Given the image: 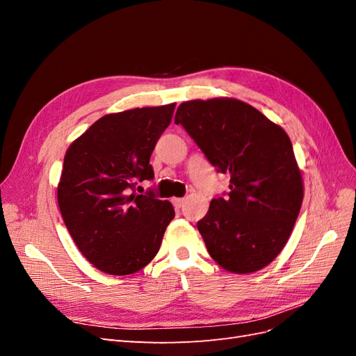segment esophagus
<instances>
[{"label":"esophagus","instance_id":"esophagus-1","mask_svg":"<svg viewBox=\"0 0 356 356\" xmlns=\"http://www.w3.org/2000/svg\"><path fill=\"white\" fill-rule=\"evenodd\" d=\"M184 199H182V197H174V199H172V203H174V207L175 208H181L182 207V204H184Z\"/></svg>","mask_w":356,"mask_h":356}]
</instances>
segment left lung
Listing matches in <instances>:
<instances>
[{
    "instance_id": "obj_1",
    "label": "left lung",
    "mask_w": 356,
    "mask_h": 356,
    "mask_svg": "<svg viewBox=\"0 0 356 356\" xmlns=\"http://www.w3.org/2000/svg\"><path fill=\"white\" fill-rule=\"evenodd\" d=\"M175 123L222 174L227 197L211 200L197 229L212 260L246 275L281 254L305 196L293 144L284 129L234 98L182 102Z\"/></svg>"
}]
</instances>
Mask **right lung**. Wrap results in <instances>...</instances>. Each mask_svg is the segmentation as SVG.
Masks as SVG:
<instances>
[{
	"label": "right lung",
	"mask_w": 356,
	"mask_h": 356,
	"mask_svg": "<svg viewBox=\"0 0 356 356\" xmlns=\"http://www.w3.org/2000/svg\"><path fill=\"white\" fill-rule=\"evenodd\" d=\"M175 105L106 114L67 149L58 184L60 215L86 260L104 273L144 268L175 217L170 202L134 191L136 181L154 177L149 157Z\"/></svg>",
	"instance_id": "right-lung-1"
}]
</instances>
